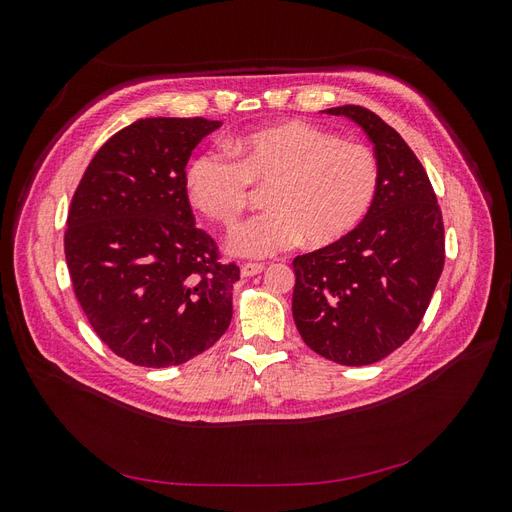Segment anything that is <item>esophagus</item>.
I'll return each mask as SVG.
<instances>
[{"instance_id":"esophagus-1","label":"esophagus","mask_w":512,"mask_h":512,"mask_svg":"<svg viewBox=\"0 0 512 512\" xmlns=\"http://www.w3.org/2000/svg\"><path fill=\"white\" fill-rule=\"evenodd\" d=\"M265 271V265L262 262H245V265H241V275L243 277H252V275H258Z\"/></svg>"}]
</instances>
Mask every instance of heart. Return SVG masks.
Masks as SVG:
<instances>
[{"mask_svg": "<svg viewBox=\"0 0 512 512\" xmlns=\"http://www.w3.org/2000/svg\"><path fill=\"white\" fill-rule=\"evenodd\" d=\"M198 153L185 168V194L209 220L232 228L250 205L252 185L267 188L265 211L232 232L228 250L245 258L275 256L297 245H331L363 222L380 185L367 145L339 141L305 121L260 128Z\"/></svg>", "mask_w": 512, "mask_h": 512, "instance_id": "1", "label": "heart"}]
</instances>
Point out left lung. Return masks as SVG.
I'll use <instances>...</instances> for the list:
<instances>
[{
    "mask_svg": "<svg viewBox=\"0 0 512 512\" xmlns=\"http://www.w3.org/2000/svg\"><path fill=\"white\" fill-rule=\"evenodd\" d=\"M348 117L374 143L380 185L363 222L339 241L292 260V316L303 342L339 365H371L421 324L444 267L438 198L414 151L363 106Z\"/></svg>",
    "mask_w": 512,
    "mask_h": 512,
    "instance_id": "left-lung-1",
    "label": "left lung"
}]
</instances>
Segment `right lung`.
<instances>
[{
    "instance_id": "add662e5",
    "label": "right lung",
    "mask_w": 512,
    "mask_h": 512,
    "mask_svg": "<svg viewBox=\"0 0 512 512\" xmlns=\"http://www.w3.org/2000/svg\"><path fill=\"white\" fill-rule=\"evenodd\" d=\"M222 121L149 117L98 149L72 196L64 237L74 294L121 359L170 367L226 333L235 262L194 226L185 164Z\"/></svg>"
}]
</instances>
